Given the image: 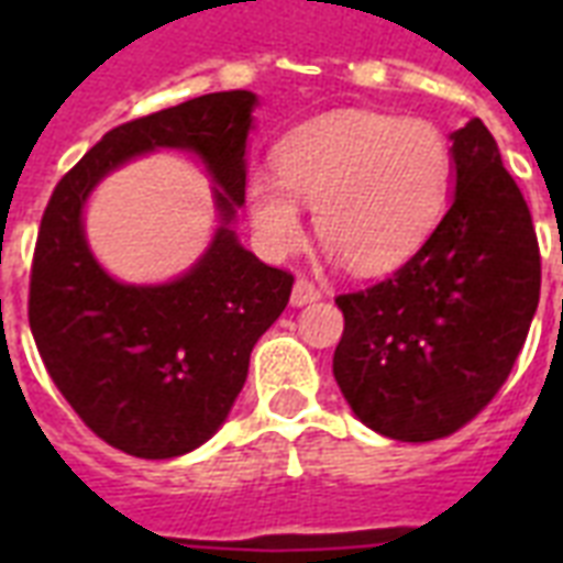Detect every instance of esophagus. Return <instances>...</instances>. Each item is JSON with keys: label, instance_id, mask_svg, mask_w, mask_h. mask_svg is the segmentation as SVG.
<instances>
[{"label": "esophagus", "instance_id": "1", "mask_svg": "<svg viewBox=\"0 0 563 563\" xmlns=\"http://www.w3.org/2000/svg\"><path fill=\"white\" fill-rule=\"evenodd\" d=\"M321 298V289L309 277H298L295 289H291V307H303V303H316Z\"/></svg>", "mask_w": 563, "mask_h": 563}]
</instances>
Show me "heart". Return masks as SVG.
<instances>
[{"instance_id": "1", "label": "heart", "mask_w": 563, "mask_h": 563, "mask_svg": "<svg viewBox=\"0 0 563 563\" xmlns=\"http://www.w3.org/2000/svg\"><path fill=\"white\" fill-rule=\"evenodd\" d=\"M277 175L247 178V210L268 251L303 233L300 203L356 272L406 263L435 230L453 180L446 136L427 119L335 110L295 128L274 152Z\"/></svg>"}]
</instances>
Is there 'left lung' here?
<instances>
[{
  "instance_id": "obj_1",
  "label": "left lung",
  "mask_w": 563,
  "mask_h": 563,
  "mask_svg": "<svg viewBox=\"0 0 563 563\" xmlns=\"http://www.w3.org/2000/svg\"><path fill=\"white\" fill-rule=\"evenodd\" d=\"M453 203L418 254L335 298V383L365 427L397 441L471 423L515 368L541 298L532 212L482 119L453 134Z\"/></svg>"
}]
</instances>
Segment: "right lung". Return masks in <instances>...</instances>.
<instances>
[{
  "label": "right lung",
  "instance_id": "obj_1",
  "mask_svg": "<svg viewBox=\"0 0 563 563\" xmlns=\"http://www.w3.org/2000/svg\"><path fill=\"white\" fill-rule=\"evenodd\" d=\"M256 96L210 92L113 128L57 180L40 221L29 324L52 383L87 427L136 459H175L224 423L256 339L289 303L291 277L228 228L245 201ZM154 147H189L222 187V228L180 282L125 287L91 260L80 228L89 189Z\"/></svg>",
  "mask_w": 563,
  "mask_h": 563
}]
</instances>
